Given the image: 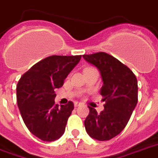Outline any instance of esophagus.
I'll return each mask as SVG.
<instances>
[{
	"label": "esophagus",
	"instance_id": "34e87169",
	"mask_svg": "<svg viewBox=\"0 0 158 158\" xmlns=\"http://www.w3.org/2000/svg\"><path fill=\"white\" fill-rule=\"evenodd\" d=\"M81 106V103L79 102H74V106L75 107H79V106Z\"/></svg>",
	"mask_w": 158,
	"mask_h": 158
}]
</instances>
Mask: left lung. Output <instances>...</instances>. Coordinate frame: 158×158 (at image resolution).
Listing matches in <instances>:
<instances>
[{"instance_id": "left-lung-1", "label": "left lung", "mask_w": 158, "mask_h": 158, "mask_svg": "<svg viewBox=\"0 0 158 158\" xmlns=\"http://www.w3.org/2000/svg\"><path fill=\"white\" fill-rule=\"evenodd\" d=\"M83 58L99 69L103 80L100 94L106 101L100 114L89 106L85 121L86 131L98 141H108L123 131L138 100L137 79L129 68L104 52Z\"/></svg>"}]
</instances>
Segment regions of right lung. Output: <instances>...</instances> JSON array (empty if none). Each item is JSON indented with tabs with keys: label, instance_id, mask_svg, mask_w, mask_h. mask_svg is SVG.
Here are the masks:
<instances>
[{
	"label": "right lung",
	"instance_id": "1",
	"mask_svg": "<svg viewBox=\"0 0 158 158\" xmlns=\"http://www.w3.org/2000/svg\"><path fill=\"white\" fill-rule=\"evenodd\" d=\"M81 55H52L41 60L23 74L17 83V100L26 127L37 138L52 141L60 138L73 103L55 104L56 89L79 64Z\"/></svg>",
	"mask_w": 158,
	"mask_h": 158
}]
</instances>
